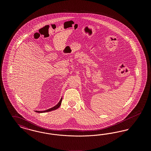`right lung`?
<instances>
[{
  "label": "right lung",
  "instance_id": "obj_1",
  "mask_svg": "<svg viewBox=\"0 0 151 151\" xmlns=\"http://www.w3.org/2000/svg\"><path fill=\"white\" fill-rule=\"evenodd\" d=\"M62 97L61 98L60 100L59 101V102L58 103L57 105H56L55 106H54V107L50 108V109H49L46 110H44V111H35L37 113H45V112H49V111H52V110H56L58 108H59V107L61 105V103H62Z\"/></svg>",
  "mask_w": 151,
  "mask_h": 151
}]
</instances>
